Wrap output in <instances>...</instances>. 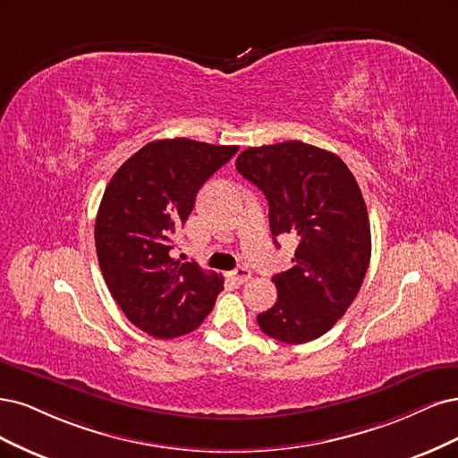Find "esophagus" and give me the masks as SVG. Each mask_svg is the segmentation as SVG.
Wrapping results in <instances>:
<instances>
[{"mask_svg":"<svg viewBox=\"0 0 458 458\" xmlns=\"http://www.w3.org/2000/svg\"><path fill=\"white\" fill-rule=\"evenodd\" d=\"M228 276L232 277V282H235L238 285H242V284H245V282H249V279H250V272L247 268H243V267L232 270Z\"/></svg>","mask_w":458,"mask_h":458,"instance_id":"esophagus-1","label":"esophagus"}]
</instances>
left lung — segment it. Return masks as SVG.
<instances>
[{"mask_svg": "<svg viewBox=\"0 0 458 458\" xmlns=\"http://www.w3.org/2000/svg\"><path fill=\"white\" fill-rule=\"evenodd\" d=\"M238 169L268 199L276 238L297 240L287 272L276 274V304L259 327L287 344L326 335L344 316L371 259V226L361 190L344 161L301 140L243 150Z\"/></svg>", "mask_w": 458, "mask_h": 458, "instance_id": "1", "label": "left lung"}]
</instances>
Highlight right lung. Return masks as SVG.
Instances as JSON below:
<instances>
[{
    "label": "right lung",
    "instance_id": "1",
    "mask_svg": "<svg viewBox=\"0 0 458 458\" xmlns=\"http://www.w3.org/2000/svg\"><path fill=\"white\" fill-rule=\"evenodd\" d=\"M235 152L190 139L154 140L105 190L95 223L98 267L125 318L154 338L198 329L223 291V276L181 264L171 250L199 188Z\"/></svg>",
    "mask_w": 458,
    "mask_h": 458
}]
</instances>
